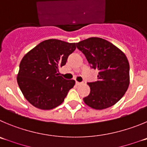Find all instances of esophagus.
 Masks as SVG:
<instances>
[{
  "label": "esophagus",
  "instance_id": "esophagus-1",
  "mask_svg": "<svg viewBox=\"0 0 147 147\" xmlns=\"http://www.w3.org/2000/svg\"><path fill=\"white\" fill-rule=\"evenodd\" d=\"M83 84V83H80V82H78L76 81V85L77 86H80V85Z\"/></svg>",
  "mask_w": 147,
  "mask_h": 147
}]
</instances>
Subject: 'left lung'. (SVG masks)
<instances>
[{
  "label": "left lung",
  "mask_w": 147,
  "mask_h": 147,
  "mask_svg": "<svg viewBox=\"0 0 147 147\" xmlns=\"http://www.w3.org/2000/svg\"><path fill=\"white\" fill-rule=\"evenodd\" d=\"M89 64L98 69V80L88 83L90 89L83 98L86 105L105 109L115 105L125 94L130 83L129 63L125 54L107 40L89 38L76 42Z\"/></svg>",
  "instance_id": "obj_1"
}]
</instances>
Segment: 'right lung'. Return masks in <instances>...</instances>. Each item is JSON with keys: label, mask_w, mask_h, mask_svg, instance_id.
Segmentation results:
<instances>
[{"label": "right lung", "mask_w": 147, "mask_h": 147, "mask_svg": "<svg viewBox=\"0 0 147 147\" xmlns=\"http://www.w3.org/2000/svg\"><path fill=\"white\" fill-rule=\"evenodd\" d=\"M75 49V42L49 39L24 55L16 80L24 98L32 106L49 110L62 104L75 81L59 76V69Z\"/></svg>", "instance_id": "obj_1"}]
</instances>
